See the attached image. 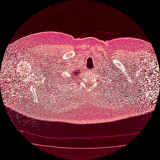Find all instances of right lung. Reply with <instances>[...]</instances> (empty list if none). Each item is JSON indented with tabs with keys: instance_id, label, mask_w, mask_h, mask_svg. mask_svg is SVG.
Masks as SVG:
<instances>
[{
	"instance_id": "right-lung-1",
	"label": "right lung",
	"mask_w": 160,
	"mask_h": 160,
	"mask_svg": "<svg viewBox=\"0 0 160 160\" xmlns=\"http://www.w3.org/2000/svg\"><path fill=\"white\" fill-rule=\"evenodd\" d=\"M79 70L78 71V70H74V72H71V73H70V74L71 75H72V77H74V76H78V75H79ZM65 84H67L66 82H65ZM63 92V91H62V92ZM60 92V93H61Z\"/></svg>"
}]
</instances>
